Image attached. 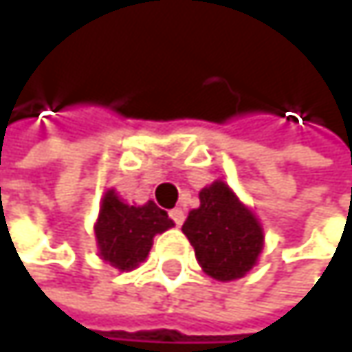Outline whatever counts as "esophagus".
Returning <instances> with one entry per match:
<instances>
[{"mask_svg": "<svg viewBox=\"0 0 352 352\" xmlns=\"http://www.w3.org/2000/svg\"><path fill=\"white\" fill-rule=\"evenodd\" d=\"M169 216H171V220L175 222V226H181V224H183V220H185V212H183L181 208L171 210V212H169Z\"/></svg>", "mask_w": 352, "mask_h": 352, "instance_id": "obj_1", "label": "esophagus"}]
</instances>
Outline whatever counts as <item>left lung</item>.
I'll use <instances>...</instances> for the list:
<instances>
[{
    "label": "left lung",
    "instance_id": "1",
    "mask_svg": "<svg viewBox=\"0 0 352 352\" xmlns=\"http://www.w3.org/2000/svg\"><path fill=\"white\" fill-rule=\"evenodd\" d=\"M181 230L201 269L218 281L245 277L263 250L258 220L224 181L199 191V208L189 212Z\"/></svg>",
    "mask_w": 352,
    "mask_h": 352
}]
</instances>
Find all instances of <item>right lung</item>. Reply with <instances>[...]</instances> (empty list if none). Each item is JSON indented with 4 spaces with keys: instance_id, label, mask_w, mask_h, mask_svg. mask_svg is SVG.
Here are the masks:
<instances>
[{
    "instance_id": "add662e5",
    "label": "right lung",
    "mask_w": 352,
    "mask_h": 352,
    "mask_svg": "<svg viewBox=\"0 0 352 352\" xmlns=\"http://www.w3.org/2000/svg\"><path fill=\"white\" fill-rule=\"evenodd\" d=\"M171 226L173 220L155 201L128 206L113 189H107L96 222L100 256L120 271H132L146 258L155 234Z\"/></svg>"
}]
</instances>
